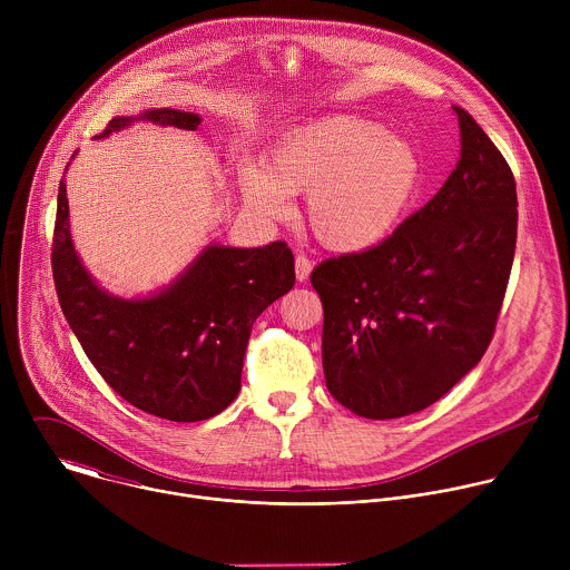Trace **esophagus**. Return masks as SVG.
Instances as JSON below:
<instances>
[{
	"label": "esophagus",
	"mask_w": 570,
	"mask_h": 570,
	"mask_svg": "<svg viewBox=\"0 0 570 570\" xmlns=\"http://www.w3.org/2000/svg\"><path fill=\"white\" fill-rule=\"evenodd\" d=\"M311 262L304 257V255H297L295 257V277H297V282H306L308 279V275H311Z\"/></svg>",
	"instance_id": "34e87169"
}]
</instances>
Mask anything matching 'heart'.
I'll use <instances>...</instances> for the list:
<instances>
[{"label":"heart","instance_id":"obj_1","mask_svg":"<svg viewBox=\"0 0 570 570\" xmlns=\"http://www.w3.org/2000/svg\"><path fill=\"white\" fill-rule=\"evenodd\" d=\"M422 185L413 144L381 124L327 117L284 132L266 155V171L238 169L248 209L284 220L288 196L306 198V220L324 248L343 255L370 250L409 214Z\"/></svg>","mask_w":570,"mask_h":570}]
</instances>
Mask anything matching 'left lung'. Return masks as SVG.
Instances as JSON below:
<instances>
[{
    "label": "left lung",
    "mask_w": 570,
    "mask_h": 570,
    "mask_svg": "<svg viewBox=\"0 0 570 570\" xmlns=\"http://www.w3.org/2000/svg\"><path fill=\"white\" fill-rule=\"evenodd\" d=\"M460 159L442 189L379 246L311 273L324 308L322 367L367 420L420 413L471 372L494 336L517 248V183L475 119L453 106Z\"/></svg>",
    "instance_id": "1"
}]
</instances>
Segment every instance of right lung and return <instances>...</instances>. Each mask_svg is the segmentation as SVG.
Segmentation results:
<instances>
[{"mask_svg": "<svg viewBox=\"0 0 570 570\" xmlns=\"http://www.w3.org/2000/svg\"><path fill=\"white\" fill-rule=\"evenodd\" d=\"M135 121L198 130L203 119L153 108L115 117L97 139ZM51 268L65 320L97 372L135 409L169 422H203L227 409L240 390L255 320L295 284L293 253L284 240L264 248L209 243L157 293L112 295L73 248L65 180L58 187Z\"/></svg>", "mask_w": 570, "mask_h": 570, "instance_id": "1", "label": "right lung"}]
</instances>
